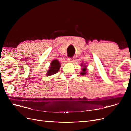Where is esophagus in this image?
<instances>
[{"label": "esophagus", "mask_w": 131, "mask_h": 131, "mask_svg": "<svg viewBox=\"0 0 131 131\" xmlns=\"http://www.w3.org/2000/svg\"><path fill=\"white\" fill-rule=\"evenodd\" d=\"M68 61L69 62H73V58H69L68 59Z\"/></svg>", "instance_id": "esophagus-1"}]
</instances>
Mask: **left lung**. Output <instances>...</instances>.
<instances>
[{"mask_svg": "<svg viewBox=\"0 0 131 131\" xmlns=\"http://www.w3.org/2000/svg\"><path fill=\"white\" fill-rule=\"evenodd\" d=\"M86 70H87V69H86L85 68L82 69V72L81 73V75H83V76H84V75H85L86 74V73H87V72H87V71H86Z\"/></svg>", "mask_w": 131, "mask_h": 131, "instance_id": "left-lung-1", "label": "left lung"}]
</instances>
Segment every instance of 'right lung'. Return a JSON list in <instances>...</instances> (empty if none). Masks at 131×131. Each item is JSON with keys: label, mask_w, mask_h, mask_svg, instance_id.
Here are the masks:
<instances>
[{"label": "right lung", "mask_w": 131, "mask_h": 131, "mask_svg": "<svg viewBox=\"0 0 131 131\" xmlns=\"http://www.w3.org/2000/svg\"><path fill=\"white\" fill-rule=\"evenodd\" d=\"M61 67L60 63L59 61L55 59V60L53 61L52 62L51 64L50 67L49 68V70H48L47 75V76H51L52 74H54L58 72L59 68Z\"/></svg>", "instance_id": "add662e5"}]
</instances>
